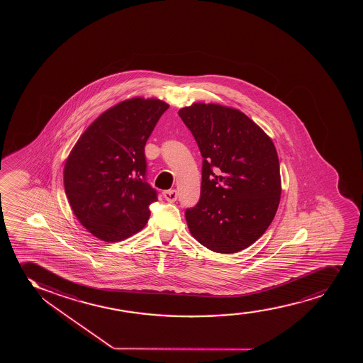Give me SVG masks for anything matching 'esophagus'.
Returning <instances> with one entry per match:
<instances>
[{
    "label": "esophagus",
    "mask_w": 363,
    "mask_h": 363,
    "mask_svg": "<svg viewBox=\"0 0 363 363\" xmlns=\"http://www.w3.org/2000/svg\"><path fill=\"white\" fill-rule=\"evenodd\" d=\"M163 197L168 202H174L178 199V192H177V190H166V191H163Z\"/></svg>",
    "instance_id": "esophagus-1"
}]
</instances>
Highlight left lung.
Returning <instances> with one entry per match:
<instances>
[{"label":"left lung","instance_id":"left-lung-1","mask_svg":"<svg viewBox=\"0 0 363 363\" xmlns=\"http://www.w3.org/2000/svg\"><path fill=\"white\" fill-rule=\"evenodd\" d=\"M178 113L203 157L200 201L185 212L189 230L213 252L245 250L267 231L279 208L275 145L238 108L194 103Z\"/></svg>","mask_w":363,"mask_h":363}]
</instances>
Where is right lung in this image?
<instances>
[{
  "label": "right lung",
  "mask_w": 363,
  "mask_h": 363,
  "mask_svg": "<svg viewBox=\"0 0 363 363\" xmlns=\"http://www.w3.org/2000/svg\"><path fill=\"white\" fill-rule=\"evenodd\" d=\"M169 105L132 98L101 113L79 137L64 167L71 209L96 238L118 242L146 225L157 192L146 182L144 147Z\"/></svg>",
  "instance_id": "obj_1"
}]
</instances>
